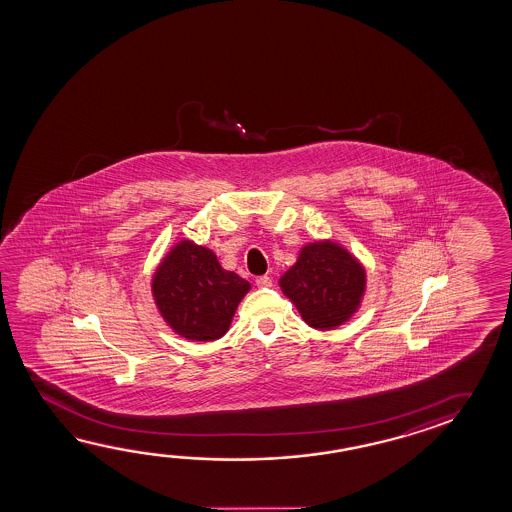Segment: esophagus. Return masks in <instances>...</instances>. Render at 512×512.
Segmentation results:
<instances>
[{
  "mask_svg": "<svg viewBox=\"0 0 512 512\" xmlns=\"http://www.w3.org/2000/svg\"><path fill=\"white\" fill-rule=\"evenodd\" d=\"M256 285L260 288H267V286H272V279L269 276H260V278H256Z\"/></svg>",
  "mask_w": 512,
  "mask_h": 512,
  "instance_id": "esophagus-1",
  "label": "esophagus"
}]
</instances>
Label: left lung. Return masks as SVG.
Listing matches in <instances>:
<instances>
[{
	"label": "left lung",
	"instance_id": "1",
	"mask_svg": "<svg viewBox=\"0 0 512 512\" xmlns=\"http://www.w3.org/2000/svg\"><path fill=\"white\" fill-rule=\"evenodd\" d=\"M279 285L306 324L331 330L356 312L364 295L365 272L337 243H310Z\"/></svg>",
	"mask_w": 512,
	"mask_h": 512
}]
</instances>
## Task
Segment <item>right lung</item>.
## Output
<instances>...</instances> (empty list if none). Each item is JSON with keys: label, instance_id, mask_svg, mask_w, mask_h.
Wrapping results in <instances>:
<instances>
[{"label": "right lung", "instance_id": "right-lung-1", "mask_svg": "<svg viewBox=\"0 0 512 512\" xmlns=\"http://www.w3.org/2000/svg\"><path fill=\"white\" fill-rule=\"evenodd\" d=\"M251 285L220 267L213 252L181 242L159 265L152 292L165 321L184 338L217 340Z\"/></svg>", "mask_w": 512, "mask_h": 512}]
</instances>
